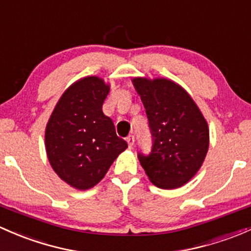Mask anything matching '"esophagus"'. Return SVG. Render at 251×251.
<instances>
[{"instance_id":"obj_1","label":"esophagus","mask_w":251,"mask_h":251,"mask_svg":"<svg viewBox=\"0 0 251 251\" xmlns=\"http://www.w3.org/2000/svg\"><path fill=\"white\" fill-rule=\"evenodd\" d=\"M126 141H127L128 148H130V149H131V148L134 146V136H132V134H131V136L127 137V139H126Z\"/></svg>"}]
</instances>
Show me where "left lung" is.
Segmentation results:
<instances>
[{"label":"left lung","instance_id":"obj_1","mask_svg":"<svg viewBox=\"0 0 251 251\" xmlns=\"http://www.w3.org/2000/svg\"><path fill=\"white\" fill-rule=\"evenodd\" d=\"M151 132L149 154L138 159L150 181L161 189L186 184L204 161L209 147L205 119L181 86L167 79L134 78Z\"/></svg>","mask_w":251,"mask_h":251}]
</instances>
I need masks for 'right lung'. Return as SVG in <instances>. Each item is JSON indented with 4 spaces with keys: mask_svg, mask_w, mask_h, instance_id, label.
I'll list each match as a JSON object with an SVG mask.
<instances>
[{
    "mask_svg": "<svg viewBox=\"0 0 251 251\" xmlns=\"http://www.w3.org/2000/svg\"><path fill=\"white\" fill-rule=\"evenodd\" d=\"M109 86L86 77L71 85L57 102L46 128V149L52 170L79 190L90 189L105 176L127 143L102 105Z\"/></svg>",
    "mask_w": 251,
    "mask_h": 251,
    "instance_id": "right-lung-1",
    "label": "right lung"
}]
</instances>
